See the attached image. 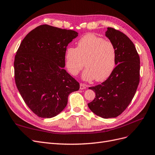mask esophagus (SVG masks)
I'll list each match as a JSON object with an SVG mask.
<instances>
[{
    "mask_svg": "<svg viewBox=\"0 0 155 155\" xmlns=\"http://www.w3.org/2000/svg\"><path fill=\"white\" fill-rule=\"evenodd\" d=\"M87 85L81 83V84H80V89H85L87 88Z\"/></svg>",
    "mask_w": 155,
    "mask_h": 155,
    "instance_id": "34e87169",
    "label": "esophagus"
}]
</instances>
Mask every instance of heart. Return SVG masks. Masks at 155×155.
I'll use <instances>...</instances> for the list:
<instances>
[{"mask_svg":"<svg viewBox=\"0 0 155 155\" xmlns=\"http://www.w3.org/2000/svg\"><path fill=\"white\" fill-rule=\"evenodd\" d=\"M115 62L116 49L112 43L92 34L79 39L76 48L68 47L65 51L68 72L77 76L85 65L82 78L86 81H105L111 74Z\"/></svg>","mask_w":155,"mask_h":155,"instance_id":"1","label":"heart"}]
</instances>
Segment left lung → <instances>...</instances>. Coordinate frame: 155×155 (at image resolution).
<instances>
[{"mask_svg":"<svg viewBox=\"0 0 155 155\" xmlns=\"http://www.w3.org/2000/svg\"><path fill=\"white\" fill-rule=\"evenodd\" d=\"M105 36L115 47L117 66L105 82L89 87L96 97L88 107L96 115L107 119L121 114L134 97L140 81V57L133 42L122 32L108 27Z\"/></svg>","mask_w":155,"mask_h":155,"instance_id":"1","label":"left lung"}]
</instances>
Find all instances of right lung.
Wrapping results in <instances>:
<instances>
[{"label":"right lung","instance_id":"right-lung-1","mask_svg":"<svg viewBox=\"0 0 155 155\" xmlns=\"http://www.w3.org/2000/svg\"><path fill=\"white\" fill-rule=\"evenodd\" d=\"M78 33L48 25L31 31L15 57L16 85L28 107L39 117L61 112L79 83L64 70L67 46Z\"/></svg>","mask_w":155,"mask_h":155}]
</instances>
